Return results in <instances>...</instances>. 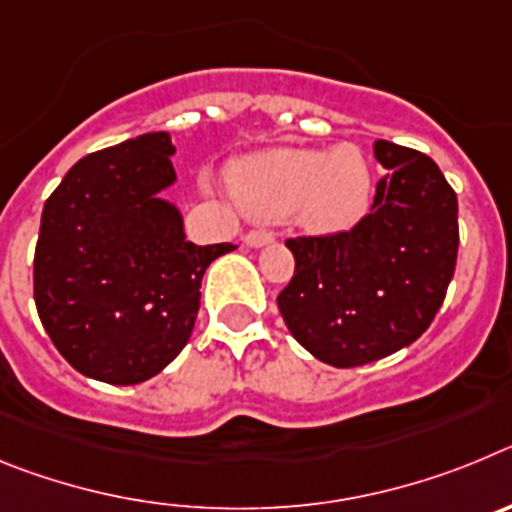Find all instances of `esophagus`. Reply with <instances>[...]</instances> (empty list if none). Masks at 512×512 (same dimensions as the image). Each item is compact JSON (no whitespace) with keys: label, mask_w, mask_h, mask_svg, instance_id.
<instances>
[{"label":"esophagus","mask_w":512,"mask_h":512,"mask_svg":"<svg viewBox=\"0 0 512 512\" xmlns=\"http://www.w3.org/2000/svg\"><path fill=\"white\" fill-rule=\"evenodd\" d=\"M243 241H246V246H251V248H261V246H269V243H274V235L266 233V230H251V233H248Z\"/></svg>","instance_id":"obj_1"}]
</instances>
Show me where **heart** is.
Returning a JSON list of instances; mask_svg holds the SVG:
<instances>
[{"label": "heart", "mask_w": 512, "mask_h": 512, "mask_svg": "<svg viewBox=\"0 0 512 512\" xmlns=\"http://www.w3.org/2000/svg\"><path fill=\"white\" fill-rule=\"evenodd\" d=\"M238 205L259 220H292L307 233H343L369 212L374 174L354 143L333 148H271L228 169Z\"/></svg>", "instance_id": "b5f03b06"}]
</instances>
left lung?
Instances as JSON below:
<instances>
[{"instance_id": "8db88e82", "label": "left lung", "mask_w": 512, "mask_h": 512, "mask_svg": "<svg viewBox=\"0 0 512 512\" xmlns=\"http://www.w3.org/2000/svg\"><path fill=\"white\" fill-rule=\"evenodd\" d=\"M372 212L348 233L295 238V277L277 297L289 333L323 364L348 369L410 346L436 318L459 251L456 192L436 161L374 140Z\"/></svg>"}]
</instances>
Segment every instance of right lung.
<instances>
[{
  "label": "right lung",
  "mask_w": 512,
  "mask_h": 512,
  "mask_svg": "<svg viewBox=\"0 0 512 512\" xmlns=\"http://www.w3.org/2000/svg\"><path fill=\"white\" fill-rule=\"evenodd\" d=\"M169 133L89 153L48 197L35 248V307L58 354L84 377L140 384L192 336L205 269L230 243L194 246Z\"/></svg>",
  "instance_id": "add662e5"
}]
</instances>
